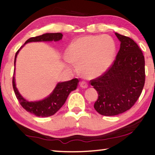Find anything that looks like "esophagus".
<instances>
[{
  "label": "esophagus",
  "mask_w": 155,
  "mask_h": 155,
  "mask_svg": "<svg viewBox=\"0 0 155 155\" xmlns=\"http://www.w3.org/2000/svg\"><path fill=\"white\" fill-rule=\"evenodd\" d=\"M80 86L82 87V88H87V84L85 81H81L80 83Z\"/></svg>",
  "instance_id": "1"
}]
</instances>
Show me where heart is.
Segmentation results:
<instances>
[{"label": "heart", "instance_id": "heart-1", "mask_svg": "<svg viewBox=\"0 0 155 155\" xmlns=\"http://www.w3.org/2000/svg\"><path fill=\"white\" fill-rule=\"evenodd\" d=\"M116 45L108 35H91L79 38L66 49L68 67L74 69L78 64L80 72L87 78L102 75L114 61Z\"/></svg>", "mask_w": 155, "mask_h": 155}]
</instances>
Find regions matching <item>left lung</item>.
<instances>
[{"label":"left lung","instance_id":"obj_1","mask_svg":"<svg viewBox=\"0 0 155 155\" xmlns=\"http://www.w3.org/2000/svg\"><path fill=\"white\" fill-rule=\"evenodd\" d=\"M120 48L107 71L91 80L97 91L94 108L99 114L113 116L127 111L138 100L145 84V58L132 39L115 33Z\"/></svg>","mask_w":155,"mask_h":155}]
</instances>
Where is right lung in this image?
<instances>
[{"label":"right lung","instance_id":"add662e5","mask_svg":"<svg viewBox=\"0 0 155 155\" xmlns=\"http://www.w3.org/2000/svg\"><path fill=\"white\" fill-rule=\"evenodd\" d=\"M63 34L61 33H45L40 36L31 38L28 40L20 49L26 44L33 41H57L62 40ZM20 49L16 53L15 58V66L17 56ZM15 68L14 71V76L12 78L13 89L15 91V95L17 97L18 101H19L21 107L26 109V111L31 113L32 114L38 117H48L54 115L60 108L63 107L67 100V98L71 91L77 89L78 80V78H73L68 81L60 82L56 85V86L51 93L47 97L43 99L42 100L36 101H28L21 95L19 92L16 87L15 78Z\"/></svg>","mask_w":155,"mask_h":155}]
</instances>
